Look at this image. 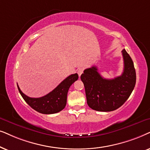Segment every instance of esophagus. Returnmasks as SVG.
<instances>
[{
	"instance_id": "esophagus-1",
	"label": "esophagus",
	"mask_w": 150,
	"mask_h": 150,
	"mask_svg": "<svg viewBox=\"0 0 150 150\" xmlns=\"http://www.w3.org/2000/svg\"><path fill=\"white\" fill-rule=\"evenodd\" d=\"M83 68H79V69L77 70V73H78L79 77L81 76V75L83 73Z\"/></svg>"
}]
</instances>
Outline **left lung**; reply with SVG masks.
<instances>
[{
    "label": "left lung",
    "mask_w": 150,
    "mask_h": 150,
    "mask_svg": "<svg viewBox=\"0 0 150 150\" xmlns=\"http://www.w3.org/2000/svg\"><path fill=\"white\" fill-rule=\"evenodd\" d=\"M124 69L122 75L105 79L96 67L85 69L81 79L85 88L88 106L101 112L113 111L121 107L130 96L136 83V71L132 58L122 50Z\"/></svg>",
    "instance_id": "left-lung-1"
}]
</instances>
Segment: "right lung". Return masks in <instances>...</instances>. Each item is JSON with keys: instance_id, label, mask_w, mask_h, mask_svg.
Here are the masks:
<instances>
[{"instance_id": "1", "label": "right lung", "mask_w": 150, "mask_h": 150, "mask_svg": "<svg viewBox=\"0 0 150 150\" xmlns=\"http://www.w3.org/2000/svg\"><path fill=\"white\" fill-rule=\"evenodd\" d=\"M78 79L77 73L72 74L63 80L54 90L39 98H32L25 95L18 86L21 95L32 108L42 114H55L64 108L67 105V94L71 86Z\"/></svg>"}]
</instances>
